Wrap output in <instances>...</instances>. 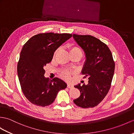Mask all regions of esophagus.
<instances>
[{
    "instance_id": "1",
    "label": "esophagus",
    "mask_w": 134,
    "mask_h": 134,
    "mask_svg": "<svg viewBox=\"0 0 134 134\" xmlns=\"http://www.w3.org/2000/svg\"><path fill=\"white\" fill-rule=\"evenodd\" d=\"M73 87V86L71 85V84H68L67 85V87L68 88H72Z\"/></svg>"
}]
</instances>
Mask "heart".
<instances>
[{"label": "heart", "instance_id": "heart-1", "mask_svg": "<svg viewBox=\"0 0 134 134\" xmlns=\"http://www.w3.org/2000/svg\"><path fill=\"white\" fill-rule=\"evenodd\" d=\"M59 50V49H58L55 52L54 55H56L57 54ZM70 54H72V53H77V54H79L80 55H82V51L81 50V49L77 46H71L70 48ZM62 76H63L64 79H68L70 78V72L68 71L65 70L62 72Z\"/></svg>", "mask_w": 134, "mask_h": 134}]
</instances>
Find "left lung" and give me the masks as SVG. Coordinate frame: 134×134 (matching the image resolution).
<instances>
[{"label":"left lung","mask_w":134,"mask_h":134,"mask_svg":"<svg viewBox=\"0 0 134 134\" xmlns=\"http://www.w3.org/2000/svg\"><path fill=\"white\" fill-rule=\"evenodd\" d=\"M75 41L82 48L86 60L82 74L88 77V83L75 86L80 95L74 100L82 108L94 107L100 103L109 91L114 74L115 63L109 48L100 40L91 35L73 34Z\"/></svg>","instance_id":"left-lung-1"}]
</instances>
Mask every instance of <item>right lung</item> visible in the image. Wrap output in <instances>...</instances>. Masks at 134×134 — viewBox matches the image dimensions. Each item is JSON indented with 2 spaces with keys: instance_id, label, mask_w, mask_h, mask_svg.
Instances as JSON below:
<instances>
[{
  "instance_id": "add662e5",
  "label": "right lung",
  "mask_w": 134,
  "mask_h": 134,
  "mask_svg": "<svg viewBox=\"0 0 134 134\" xmlns=\"http://www.w3.org/2000/svg\"><path fill=\"white\" fill-rule=\"evenodd\" d=\"M70 34H39L23 46L17 66L19 80L24 95L31 103L44 107L52 103L58 92L66 88L63 80L44 76V67L51 62L55 51L72 37Z\"/></svg>"
}]
</instances>
